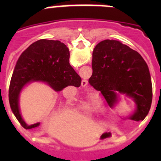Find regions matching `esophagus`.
<instances>
[{
  "label": "esophagus",
  "mask_w": 161,
  "mask_h": 161,
  "mask_svg": "<svg viewBox=\"0 0 161 161\" xmlns=\"http://www.w3.org/2000/svg\"><path fill=\"white\" fill-rule=\"evenodd\" d=\"M87 84H88V82H87L86 79H82V86L85 87L87 85Z\"/></svg>",
  "instance_id": "esophagus-1"
}]
</instances>
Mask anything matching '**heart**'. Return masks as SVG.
Masks as SVG:
<instances>
[{"instance_id": "heart-1", "label": "heart", "mask_w": 161, "mask_h": 161, "mask_svg": "<svg viewBox=\"0 0 161 161\" xmlns=\"http://www.w3.org/2000/svg\"><path fill=\"white\" fill-rule=\"evenodd\" d=\"M82 110L86 112H88V113H92V112L96 111L97 108H96L95 103H94L93 100H92L84 103L83 105L82 106Z\"/></svg>"}]
</instances>
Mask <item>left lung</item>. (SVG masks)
Wrapping results in <instances>:
<instances>
[{
  "mask_svg": "<svg viewBox=\"0 0 161 161\" xmlns=\"http://www.w3.org/2000/svg\"><path fill=\"white\" fill-rule=\"evenodd\" d=\"M92 75L89 82L100 91L110 108L118 103L119 93L134 101L136 110L128 118L142 121L152 103V82L148 66L140 54L114 40L100 42L92 52Z\"/></svg>",
  "mask_w": 161,
  "mask_h": 161,
  "instance_id": "left-lung-1",
  "label": "left lung"
}]
</instances>
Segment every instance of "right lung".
<instances>
[{
  "instance_id": "1",
  "label": "right lung",
  "mask_w": 161,
  "mask_h": 161,
  "mask_svg": "<svg viewBox=\"0 0 161 161\" xmlns=\"http://www.w3.org/2000/svg\"><path fill=\"white\" fill-rule=\"evenodd\" d=\"M69 50L64 43L46 39L32 43L19 57L11 76L8 98L11 111L23 128L40 125L39 122L29 125L21 115L19 96L25 86L44 82L55 92L69 86H80L82 79L69 64Z\"/></svg>"
}]
</instances>
